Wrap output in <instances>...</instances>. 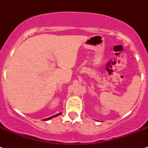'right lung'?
<instances>
[{"mask_svg": "<svg viewBox=\"0 0 148 148\" xmlns=\"http://www.w3.org/2000/svg\"><path fill=\"white\" fill-rule=\"evenodd\" d=\"M61 113H62V112H60V113H58V114H56V115H53V116L50 117V118H45V119H43V120H44V121H46V120H49L52 119V118H55V117H57V116H58V115H60V114H61Z\"/></svg>", "mask_w": 148, "mask_h": 148, "instance_id": "add662e5", "label": "right lung"}]
</instances>
